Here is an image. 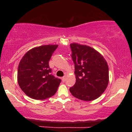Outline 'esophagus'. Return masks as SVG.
Instances as JSON below:
<instances>
[{
  "label": "esophagus",
  "mask_w": 132,
  "mask_h": 132,
  "mask_svg": "<svg viewBox=\"0 0 132 132\" xmlns=\"http://www.w3.org/2000/svg\"><path fill=\"white\" fill-rule=\"evenodd\" d=\"M65 79H66V76H64V77H62V80L63 81V82H65Z\"/></svg>",
  "instance_id": "34e87169"
}]
</instances>
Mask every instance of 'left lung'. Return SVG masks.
<instances>
[{"label":"left lung","mask_w":132,"mask_h":132,"mask_svg":"<svg viewBox=\"0 0 132 132\" xmlns=\"http://www.w3.org/2000/svg\"><path fill=\"white\" fill-rule=\"evenodd\" d=\"M75 64L76 83L70 88L76 98L92 101L98 98L109 84V67L104 57L91 47L70 44Z\"/></svg>","instance_id":"1"}]
</instances>
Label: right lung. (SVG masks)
<instances>
[{
	"label": "right lung",
	"mask_w": 132,
	"mask_h": 132,
	"mask_svg": "<svg viewBox=\"0 0 132 132\" xmlns=\"http://www.w3.org/2000/svg\"><path fill=\"white\" fill-rule=\"evenodd\" d=\"M58 45L36 47L20 61L17 82L25 94L35 100H44L56 93L61 82L51 74L48 62Z\"/></svg>",
	"instance_id": "add662e5"
}]
</instances>
